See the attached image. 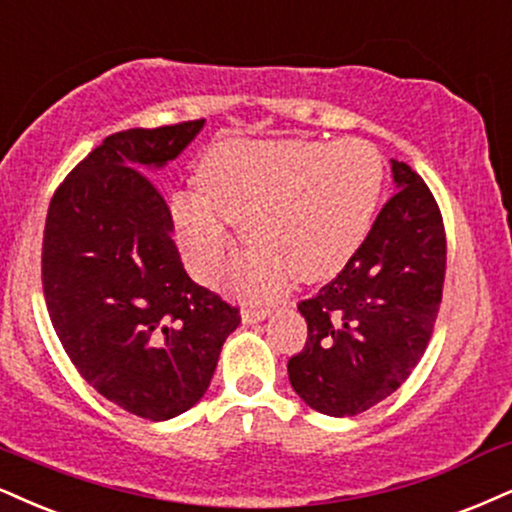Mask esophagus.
<instances>
[{"mask_svg":"<svg viewBox=\"0 0 512 512\" xmlns=\"http://www.w3.org/2000/svg\"><path fill=\"white\" fill-rule=\"evenodd\" d=\"M266 315H270V308H256V306H246L242 308V323L244 325H254L261 323Z\"/></svg>","mask_w":512,"mask_h":512,"instance_id":"34e87169","label":"esophagus"}]
</instances>
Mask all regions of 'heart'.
Here are the masks:
<instances>
[{
	"mask_svg": "<svg viewBox=\"0 0 512 512\" xmlns=\"http://www.w3.org/2000/svg\"><path fill=\"white\" fill-rule=\"evenodd\" d=\"M382 159L363 140L223 142L199 163V194L173 197V223L194 273L216 282L242 225L256 249L237 270L249 296H273L289 275L330 280L356 256L382 194Z\"/></svg>",
	"mask_w": 512,
	"mask_h": 512,
	"instance_id": "obj_1",
	"label": "heart"
}]
</instances>
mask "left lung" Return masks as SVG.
<instances>
[{
  "instance_id": "obj_1",
  "label": "left lung",
  "mask_w": 512,
  "mask_h": 512,
  "mask_svg": "<svg viewBox=\"0 0 512 512\" xmlns=\"http://www.w3.org/2000/svg\"><path fill=\"white\" fill-rule=\"evenodd\" d=\"M396 192L342 273L299 304L308 323L289 382L318 413L358 415L406 382L444 292L446 232L430 187L391 159Z\"/></svg>"
}]
</instances>
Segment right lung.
Returning a JSON list of instances; mask_svg holds the SVG:
<instances>
[{
    "label": "right lung",
    "instance_id": "add662e5",
    "mask_svg": "<svg viewBox=\"0 0 512 512\" xmlns=\"http://www.w3.org/2000/svg\"><path fill=\"white\" fill-rule=\"evenodd\" d=\"M204 128L187 121L109 135L49 201L47 311L75 368L104 399L170 420L206 394L239 308L185 273L173 216L144 168H163Z\"/></svg>",
    "mask_w": 512,
    "mask_h": 512
}]
</instances>
